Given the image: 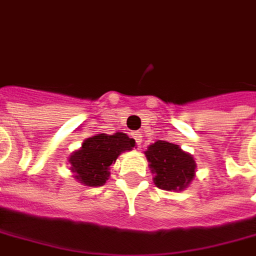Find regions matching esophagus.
<instances>
[{
    "label": "esophagus",
    "instance_id": "obj_1",
    "mask_svg": "<svg viewBox=\"0 0 256 256\" xmlns=\"http://www.w3.org/2000/svg\"><path fill=\"white\" fill-rule=\"evenodd\" d=\"M133 138H134V140H136V143H138V146H139V148H140V144H142V134H134Z\"/></svg>",
    "mask_w": 256,
    "mask_h": 256
}]
</instances>
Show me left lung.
<instances>
[{
    "label": "left lung",
    "instance_id": "left-lung-1",
    "mask_svg": "<svg viewBox=\"0 0 256 256\" xmlns=\"http://www.w3.org/2000/svg\"><path fill=\"white\" fill-rule=\"evenodd\" d=\"M153 182L163 190H184L194 179L196 162L194 156L186 153L178 144L166 140H158L144 152Z\"/></svg>",
    "mask_w": 256,
    "mask_h": 256
}]
</instances>
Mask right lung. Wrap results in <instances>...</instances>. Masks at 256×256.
<instances>
[{
    "label": "right lung",
    "instance_id": "1",
    "mask_svg": "<svg viewBox=\"0 0 256 256\" xmlns=\"http://www.w3.org/2000/svg\"><path fill=\"white\" fill-rule=\"evenodd\" d=\"M136 142L124 133L96 134L83 142L82 149L70 156L74 178L84 186H103L110 176V164L114 163L120 153L132 150Z\"/></svg>",
    "mask_w": 256,
    "mask_h": 256
}]
</instances>
